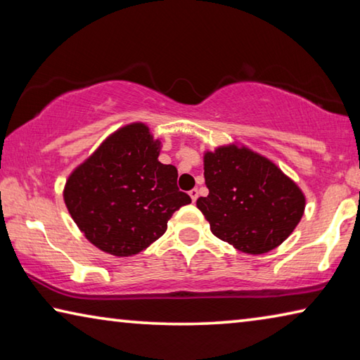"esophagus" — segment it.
Listing matches in <instances>:
<instances>
[{
	"label": "esophagus",
	"mask_w": 360,
	"mask_h": 360,
	"mask_svg": "<svg viewBox=\"0 0 360 360\" xmlns=\"http://www.w3.org/2000/svg\"><path fill=\"white\" fill-rule=\"evenodd\" d=\"M188 195H191V198H192L193 203L197 202V198H198V191H197V188H192V191L188 192Z\"/></svg>",
	"instance_id": "esophagus-1"
}]
</instances>
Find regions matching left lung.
<instances>
[{
	"label": "left lung",
	"instance_id": "8db88e82",
	"mask_svg": "<svg viewBox=\"0 0 360 360\" xmlns=\"http://www.w3.org/2000/svg\"><path fill=\"white\" fill-rule=\"evenodd\" d=\"M208 197L197 208L212 235L251 255L270 252L295 230L307 198L275 162L241 143L203 152Z\"/></svg>",
	"mask_w": 360,
	"mask_h": 360
}]
</instances>
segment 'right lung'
<instances>
[{"mask_svg": "<svg viewBox=\"0 0 360 360\" xmlns=\"http://www.w3.org/2000/svg\"><path fill=\"white\" fill-rule=\"evenodd\" d=\"M162 139L143 122L112 131L72 169L63 187L68 212L100 251L130 257L165 233L168 221L191 203L176 186L178 169L158 162Z\"/></svg>", "mask_w": 360, "mask_h": 360, "instance_id": "right-lung-1", "label": "right lung"}]
</instances>
